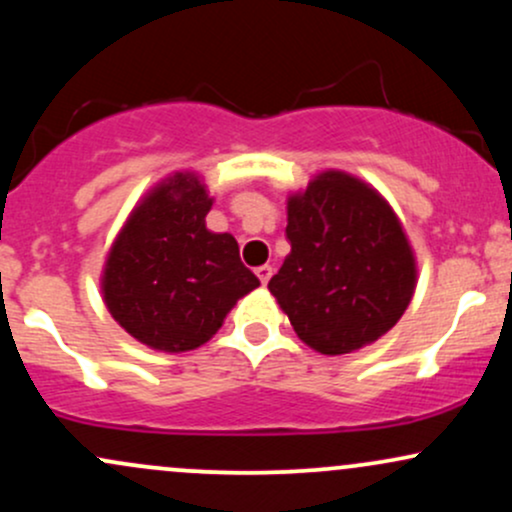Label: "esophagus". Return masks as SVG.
<instances>
[{"mask_svg":"<svg viewBox=\"0 0 512 512\" xmlns=\"http://www.w3.org/2000/svg\"><path fill=\"white\" fill-rule=\"evenodd\" d=\"M272 272H274V269H272V267H269V264H262V267H257V269H255L257 279H260V281H262V284H267V281H269V279H272Z\"/></svg>","mask_w":512,"mask_h":512,"instance_id":"1","label":"esophagus"}]
</instances>
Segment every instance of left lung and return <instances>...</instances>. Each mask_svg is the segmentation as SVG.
Listing matches in <instances>:
<instances>
[{
    "mask_svg": "<svg viewBox=\"0 0 512 512\" xmlns=\"http://www.w3.org/2000/svg\"><path fill=\"white\" fill-rule=\"evenodd\" d=\"M291 252L267 289L298 339L325 356L378 342L416 289V257L395 209L373 185L322 170L286 202Z\"/></svg>",
    "mask_w": 512,
    "mask_h": 512,
    "instance_id": "8db88e82",
    "label": "left lung"
}]
</instances>
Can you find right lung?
<instances>
[{
	"label": "right lung",
	"instance_id": "add662e5",
	"mask_svg": "<svg viewBox=\"0 0 512 512\" xmlns=\"http://www.w3.org/2000/svg\"><path fill=\"white\" fill-rule=\"evenodd\" d=\"M214 204L197 173L156 182L127 216L101 274L105 308L149 349L182 354L207 344L260 279L231 233L207 228Z\"/></svg>",
	"mask_w": 512,
	"mask_h": 512
}]
</instances>
